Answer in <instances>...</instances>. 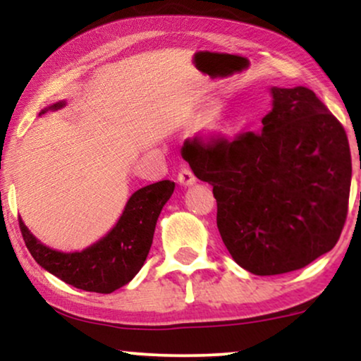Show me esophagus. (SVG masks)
Returning a JSON list of instances; mask_svg holds the SVG:
<instances>
[{
	"label": "esophagus",
	"instance_id": "1",
	"mask_svg": "<svg viewBox=\"0 0 361 361\" xmlns=\"http://www.w3.org/2000/svg\"><path fill=\"white\" fill-rule=\"evenodd\" d=\"M177 182H179V185L182 187H190L195 184V177L192 174L190 169H180L179 176H177Z\"/></svg>",
	"mask_w": 361,
	"mask_h": 361
}]
</instances>
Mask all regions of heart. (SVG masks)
I'll return each mask as SVG.
<instances>
[{"label": "heart", "instance_id": "b5f03b06", "mask_svg": "<svg viewBox=\"0 0 361 361\" xmlns=\"http://www.w3.org/2000/svg\"><path fill=\"white\" fill-rule=\"evenodd\" d=\"M226 130H228V110L224 103L216 102L210 105L202 116L200 131L204 133L205 137L215 140V137L224 136Z\"/></svg>", "mask_w": 361, "mask_h": 361}]
</instances>
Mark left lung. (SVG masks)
<instances>
[{"label": "left lung", "instance_id": "left-lung-1", "mask_svg": "<svg viewBox=\"0 0 361 361\" xmlns=\"http://www.w3.org/2000/svg\"><path fill=\"white\" fill-rule=\"evenodd\" d=\"M259 135L204 146L185 161L214 187L216 226L231 258L258 276L304 268L335 246L352 182L343 126L312 90L269 88Z\"/></svg>", "mask_w": 361, "mask_h": 361}]
</instances>
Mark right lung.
<instances>
[{
    "mask_svg": "<svg viewBox=\"0 0 361 361\" xmlns=\"http://www.w3.org/2000/svg\"><path fill=\"white\" fill-rule=\"evenodd\" d=\"M62 106L66 100L46 106L39 115ZM174 187V182L161 180L137 189L128 199L115 226L82 251L66 253L44 245L19 219L24 243L36 263L63 283L90 293L110 294L140 273L151 250L157 219Z\"/></svg>",
    "mask_w": 361,
    "mask_h": 361,
    "instance_id": "obj_1",
    "label": "right lung"
}]
</instances>
